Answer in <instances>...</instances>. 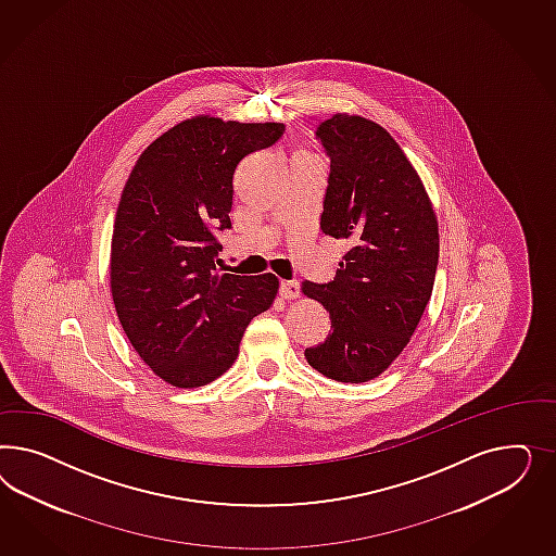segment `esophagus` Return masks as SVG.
Instances as JSON below:
<instances>
[{
	"label": "esophagus",
	"instance_id": "esophagus-1",
	"mask_svg": "<svg viewBox=\"0 0 556 556\" xmlns=\"http://www.w3.org/2000/svg\"><path fill=\"white\" fill-rule=\"evenodd\" d=\"M279 295L286 300L300 298V283L298 281H281L279 283Z\"/></svg>",
	"mask_w": 556,
	"mask_h": 556
}]
</instances>
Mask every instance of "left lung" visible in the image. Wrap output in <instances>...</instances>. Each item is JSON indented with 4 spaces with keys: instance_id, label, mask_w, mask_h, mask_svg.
Returning a JSON list of instances; mask_svg holds the SVG:
<instances>
[{
    "instance_id": "left-lung-1",
    "label": "left lung",
    "mask_w": 556,
    "mask_h": 556,
    "mask_svg": "<svg viewBox=\"0 0 556 556\" xmlns=\"http://www.w3.org/2000/svg\"><path fill=\"white\" fill-rule=\"evenodd\" d=\"M316 138L330 159L320 228L346 238L334 281H303L330 312V334L305 361L340 383L388 369L430 302L438 222L420 177L386 128L361 116L324 119Z\"/></svg>"
}]
</instances>
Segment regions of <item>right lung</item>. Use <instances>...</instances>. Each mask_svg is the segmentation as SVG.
<instances>
[{"instance_id":"obj_1","label":"right lung","mask_w":556,"mask_h":556,"mask_svg":"<svg viewBox=\"0 0 556 556\" xmlns=\"http://www.w3.org/2000/svg\"><path fill=\"white\" fill-rule=\"evenodd\" d=\"M283 124L186 119L140 154L112 236V298L140 358L173 388H202L232 367L254 316L269 309L273 273H219L235 170L273 147Z\"/></svg>"}]
</instances>
